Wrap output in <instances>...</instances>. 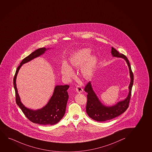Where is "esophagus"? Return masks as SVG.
<instances>
[{
  "mask_svg": "<svg viewBox=\"0 0 152 152\" xmlns=\"http://www.w3.org/2000/svg\"><path fill=\"white\" fill-rule=\"evenodd\" d=\"M75 89H76L77 92V93H79V94H80V93H82V92H83V88H82V87L81 86H80V85L77 86L76 88H75Z\"/></svg>",
  "mask_w": 152,
  "mask_h": 152,
  "instance_id": "1",
  "label": "esophagus"
}]
</instances>
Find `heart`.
Returning a JSON list of instances; mask_svg holds the SVG:
<instances>
[{
  "label": "heart",
  "instance_id": "heart-1",
  "mask_svg": "<svg viewBox=\"0 0 152 152\" xmlns=\"http://www.w3.org/2000/svg\"><path fill=\"white\" fill-rule=\"evenodd\" d=\"M91 51L89 49H83L76 52L70 59V64L72 67H81L88 59L91 55ZM96 58L95 56H91L87 61L82 66L81 72L82 75L85 79H89L94 73L96 65ZM61 73L64 77H71L73 75V72L69 66L64 64L61 67Z\"/></svg>",
  "mask_w": 152,
  "mask_h": 152
}]
</instances>
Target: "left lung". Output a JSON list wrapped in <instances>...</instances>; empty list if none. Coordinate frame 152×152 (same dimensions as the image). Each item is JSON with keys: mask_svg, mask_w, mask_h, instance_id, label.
Listing matches in <instances>:
<instances>
[{"mask_svg": "<svg viewBox=\"0 0 152 152\" xmlns=\"http://www.w3.org/2000/svg\"><path fill=\"white\" fill-rule=\"evenodd\" d=\"M112 56L115 57L123 58L126 61L128 65L131 77V83L129 85V95L125 100L118 103L115 105L106 107L102 105L98 99L96 94L92 89L91 82H89L84 88L85 91L88 94L87 95L86 113L89 117L99 122L113 119L124 113L129 107L132 94V89L134 82V75L129 61L125 55L120 53L113 47H112Z\"/></svg>", "mask_w": 152, "mask_h": 152, "instance_id": "left-lung-1", "label": "left lung"}]
</instances>
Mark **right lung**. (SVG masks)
I'll list each match as a JSON object with an SVG mask.
<instances>
[{
    "instance_id": "obj_1",
    "label": "right lung",
    "mask_w": 152,
    "mask_h": 152,
    "mask_svg": "<svg viewBox=\"0 0 152 152\" xmlns=\"http://www.w3.org/2000/svg\"><path fill=\"white\" fill-rule=\"evenodd\" d=\"M46 50V49L45 48H39L23 58L16 70L15 74L14 77L13 84L15 91L16 103L26 117L33 123L42 125H50L58 123L65 115L69 98L67 91L69 88V85H58L56 86L53 94L48 104L40 110H32L28 109L21 103L16 85V76L22 65L43 54Z\"/></svg>"
}]
</instances>
